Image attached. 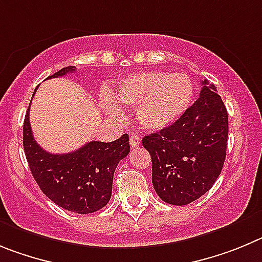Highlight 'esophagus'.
<instances>
[{"mask_svg": "<svg viewBox=\"0 0 262 262\" xmlns=\"http://www.w3.org/2000/svg\"><path fill=\"white\" fill-rule=\"evenodd\" d=\"M129 142H130V146L133 148L138 147L141 145V138L137 134H132L130 138H129Z\"/></svg>", "mask_w": 262, "mask_h": 262, "instance_id": "obj_1", "label": "esophagus"}]
</instances>
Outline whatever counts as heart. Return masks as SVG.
<instances>
[{
  "label": "heart",
  "instance_id": "b5f03b06",
  "mask_svg": "<svg viewBox=\"0 0 262 262\" xmlns=\"http://www.w3.org/2000/svg\"><path fill=\"white\" fill-rule=\"evenodd\" d=\"M194 83L184 73L148 72L122 79L115 98L108 91L100 94V105L105 114L120 117L117 103L137 108L141 125L148 130H160L178 121L194 99Z\"/></svg>",
  "mask_w": 262,
  "mask_h": 262
}]
</instances>
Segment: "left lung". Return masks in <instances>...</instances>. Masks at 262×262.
Here are the masks:
<instances>
[{
	"instance_id": "1",
	"label": "left lung",
	"mask_w": 262,
	"mask_h": 262,
	"mask_svg": "<svg viewBox=\"0 0 262 262\" xmlns=\"http://www.w3.org/2000/svg\"><path fill=\"white\" fill-rule=\"evenodd\" d=\"M228 115L213 84L172 125L142 138L152 162V185L164 202L188 205L213 187L222 171Z\"/></svg>"
}]
</instances>
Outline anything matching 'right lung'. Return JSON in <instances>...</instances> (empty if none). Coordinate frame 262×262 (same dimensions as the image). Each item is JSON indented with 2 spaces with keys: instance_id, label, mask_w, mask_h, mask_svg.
<instances>
[{
  "instance_id": "right-lung-1",
  "label": "right lung",
  "mask_w": 262,
  "mask_h": 262,
  "mask_svg": "<svg viewBox=\"0 0 262 262\" xmlns=\"http://www.w3.org/2000/svg\"><path fill=\"white\" fill-rule=\"evenodd\" d=\"M73 72L75 67L62 68L48 78ZM23 147L41 192L65 210L78 214L94 213L108 204L115 169L130 151L128 134H122L114 142L91 141L68 154H51L34 140L30 107L23 124Z\"/></svg>"
}]
</instances>
